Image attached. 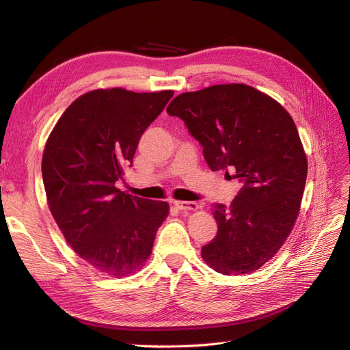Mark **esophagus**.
Wrapping results in <instances>:
<instances>
[{
	"instance_id": "esophagus-1",
	"label": "esophagus",
	"mask_w": 350,
	"mask_h": 350,
	"mask_svg": "<svg viewBox=\"0 0 350 350\" xmlns=\"http://www.w3.org/2000/svg\"><path fill=\"white\" fill-rule=\"evenodd\" d=\"M174 204L178 210L183 211H193L198 208V204L194 203V201H174Z\"/></svg>"
}]
</instances>
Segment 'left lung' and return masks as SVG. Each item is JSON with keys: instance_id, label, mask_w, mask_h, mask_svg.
I'll list each match as a JSON object with an SVG mask.
<instances>
[{"instance_id": "obj_1", "label": "left lung", "mask_w": 350, "mask_h": 350, "mask_svg": "<svg viewBox=\"0 0 350 350\" xmlns=\"http://www.w3.org/2000/svg\"><path fill=\"white\" fill-rule=\"evenodd\" d=\"M166 112L184 121L211 171L241 184L229 207L215 204L204 261L224 274L258 270L289 237L302 201L308 165L292 116L247 84L183 93Z\"/></svg>"}]
</instances>
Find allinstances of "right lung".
Returning <instances> with one entry per match:
<instances>
[{
  "label": "right lung",
  "instance_id": "add662e5",
  "mask_svg": "<svg viewBox=\"0 0 350 350\" xmlns=\"http://www.w3.org/2000/svg\"><path fill=\"white\" fill-rule=\"evenodd\" d=\"M172 96V90L89 92L61 115L45 146L42 178L52 216L83 260L115 278L143 266L167 216L166 201L125 194L115 184Z\"/></svg>",
  "mask_w": 350,
  "mask_h": 350
}]
</instances>
